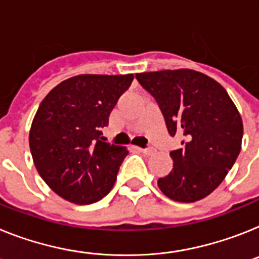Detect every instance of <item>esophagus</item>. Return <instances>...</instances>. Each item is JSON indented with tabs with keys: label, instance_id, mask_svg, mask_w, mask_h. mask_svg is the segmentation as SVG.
Returning a JSON list of instances; mask_svg holds the SVG:
<instances>
[{
	"label": "esophagus",
	"instance_id": "34e87169",
	"mask_svg": "<svg viewBox=\"0 0 259 259\" xmlns=\"http://www.w3.org/2000/svg\"><path fill=\"white\" fill-rule=\"evenodd\" d=\"M139 151L141 152V153H144V154H148V156H149V154H153L154 152V149L153 148H138Z\"/></svg>",
	"mask_w": 259,
	"mask_h": 259
}]
</instances>
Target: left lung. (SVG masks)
I'll list each match as a JSON object with an SVG mask.
<instances>
[{
    "mask_svg": "<svg viewBox=\"0 0 259 259\" xmlns=\"http://www.w3.org/2000/svg\"><path fill=\"white\" fill-rule=\"evenodd\" d=\"M136 78L158 103L170 136L182 148L170 152L173 169L157 181L176 202L200 200L223 182L241 151L242 119L227 90L191 69L138 73Z\"/></svg>",
    "mask_w": 259,
    "mask_h": 259,
    "instance_id": "left-lung-1",
    "label": "left lung"
}]
</instances>
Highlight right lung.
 <instances>
[{"label": "right lung", "mask_w": 259, "mask_h": 259, "mask_svg": "<svg viewBox=\"0 0 259 259\" xmlns=\"http://www.w3.org/2000/svg\"><path fill=\"white\" fill-rule=\"evenodd\" d=\"M134 74H79L55 86L30 130V151L43 181L59 196L92 204L114 186L127 148L103 141L102 130Z\"/></svg>", "instance_id": "1"}]
</instances>
